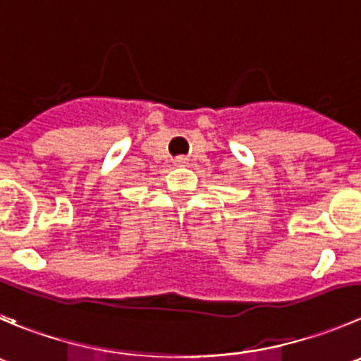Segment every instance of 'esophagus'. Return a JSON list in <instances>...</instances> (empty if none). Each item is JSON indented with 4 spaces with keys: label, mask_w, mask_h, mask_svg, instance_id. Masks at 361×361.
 <instances>
[{
    "label": "esophagus",
    "mask_w": 361,
    "mask_h": 361,
    "mask_svg": "<svg viewBox=\"0 0 361 361\" xmlns=\"http://www.w3.org/2000/svg\"><path fill=\"white\" fill-rule=\"evenodd\" d=\"M174 161H176V165H185L188 160H187V158H185V157H178Z\"/></svg>",
    "instance_id": "34e87169"
}]
</instances>
